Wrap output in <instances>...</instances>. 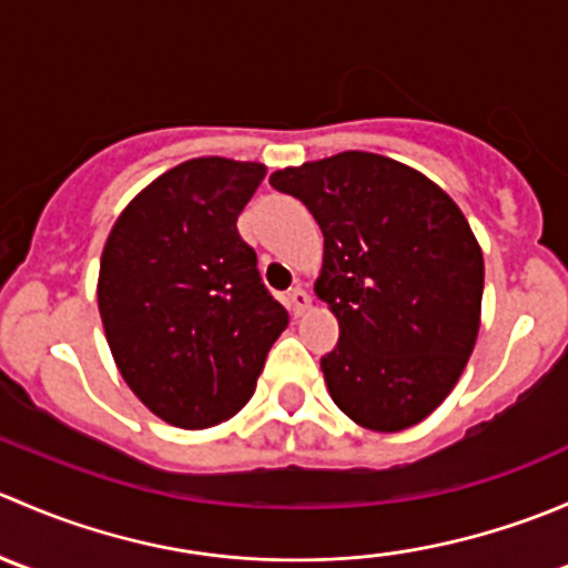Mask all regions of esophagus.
<instances>
[{"instance_id":"1","label":"esophagus","mask_w":568,"mask_h":568,"mask_svg":"<svg viewBox=\"0 0 568 568\" xmlns=\"http://www.w3.org/2000/svg\"><path fill=\"white\" fill-rule=\"evenodd\" d=\"M307 307H311V294H307V288L296 285L294 291H288V311L294 313V316H302Z\"/></svg>"}]
</instances>
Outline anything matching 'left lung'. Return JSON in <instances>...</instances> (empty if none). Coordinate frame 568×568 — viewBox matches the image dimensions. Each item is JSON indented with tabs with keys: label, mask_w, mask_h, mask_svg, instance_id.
<instances>
[{
	"label": "left lung",
	"mask_w": 568,
	"mask_h": 568,
	"mask_svg": "<svg viewBox=\"0 0 568 568\" xmlns=\"http://www.w3.org/2000/svg\"><path fill=\"white\" fill-rule=\"evenodd\" d=\"M324 233L316 296L341 326L321 359L326 390L357 426L393 434L426 420L467 368L480 329L484 252L432 178L368 151L268 178Z\"/></svg>",
	"instance_id": "left-lung-1"
}]
</instances>
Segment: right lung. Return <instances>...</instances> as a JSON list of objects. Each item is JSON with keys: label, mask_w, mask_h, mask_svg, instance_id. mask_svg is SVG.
<instances>
[{"label": "right lung", "mask_w": 568, "mask_h": 568, "mask_svg": "<svg viewBox=\"0 0 568 568\" xmlns=\"http://www.w3.org/2000/svg\"><path fill=\"white\" fill-rule=\"evenodd\" d=\"M266 164L200 156L148 183L101 252L99 313L131 393L175 428L225 423L288 326L236 220Z\"/></svg>", "instance_id": "add662e5"}]
</instances>
